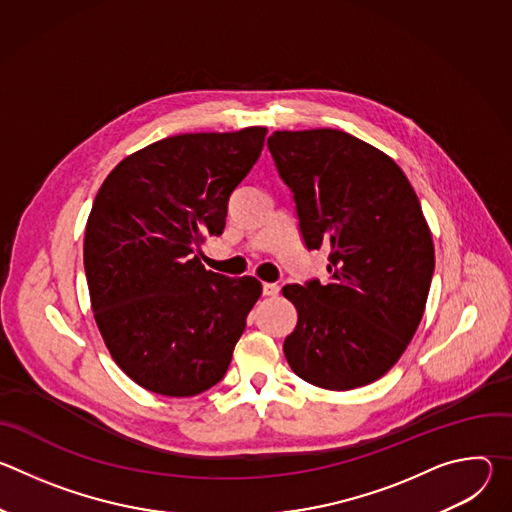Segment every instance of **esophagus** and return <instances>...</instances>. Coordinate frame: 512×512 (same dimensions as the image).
Masks as SVG:
<instances>
[{
  "label": "esophagus",
  "instance_id": "esophagus-1",
  "mask_svg": "<svg viewBox=\"0 0 512 512\" xmlns=\"http://www.w3.org/2000/svg\"><path fill=\"white\" fill-rule=\"evenodd\" d=\"M279 294V285L277 283H263V296L265 298H275Z\"/></svg>",
  "mask_w": 512,
  "mask_h": 512
}]
</instances>
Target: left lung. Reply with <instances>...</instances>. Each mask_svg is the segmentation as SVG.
Segmentation results:
<instances>
[{
    "label": "left lung",
    "mask_w": 512,
    "mask_h": 512,
    "mask_svg": "<svg viewBox=\"0 0 512 512\" xmlns=\"http://www.w3.org/2000/svg\"><path fill=\"white\" fill-rule=\"evenodd\" d=\"M308 249L330 251L328 283L285 285L298 324L283 342L291 371L330 391L387 375L425 312L435 251L419 198L381 150L338 129L273 131Z\"/></svg>",
    "instance_id": "1"
}]
</instances>
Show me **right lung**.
Here are the masks:
<instances>
[{"mask_svg":"<svg viewBox=\"0 0 512 512\" xmlns=\"http://www.w3.org/2000/svg\"><path fill=\"white\" fill-rule=\"evenodd\" d=\"M267 127L182 133L121 160L85 229L91 308L117 367L139 387L192 397L221 381L261 281L204 269L233 190L257 162Z\"/></svg>","mask_w":512,"mask_h":512,"instance_id":"right-lung-1","label":"right lung"}]
</instances>
